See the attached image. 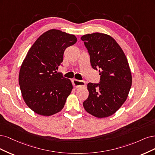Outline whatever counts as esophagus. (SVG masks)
<instances>
[{"instance_id": "esophagus-1", "label": "esophagus", "mask_w": 155, "mask_h": 155, "mask_svg": "<svg viewBox=\"0 0 155 155\" xmlns=\"http://www.w3.org/2000/svg\"><path fill=\"white\" fill-rule=\"evenodd\" d=\"M72 83L74 87L75 88H81L86 86V82L82 81H78L77 79H73L72 81Z\"/></svg>"}]
</instances>
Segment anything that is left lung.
<instances>
[{
	"mask_svg": "<svg viewBox=\"0 0 155 155\" xmlns=\"http://www.w3.org/2000/svg\"><path fill=\"white\" fill-rule=\"evenodd\" d=\"M81 40L90 55L94 69H98L100 84L89 83V97L83 103L88 113L97 118L116 113L126 101L132 84V75L122 49L109 35L94 33Z\"/></svg>",
	"mask_w": 155,
	"mask_h": 155,
	"instance_id": "obj_1",
	"label": "left lung"
}]
</instances>
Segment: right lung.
Masks as SVG:
<instances>
[{
  "mask_svg": "<svg viewBox=\"0 0 155 155\" xmlns=\"http://www.w3.org/2000/svg\"><path fill=\"white\" fill-rule=\"evenodd\" d=\"M77 41L74 35L52 29L40 36L29 49L19 71L18 84L25 103L35 113L51 116L63 109L73 86L56 71L65 49Z\"/></svg>",
  "mask_w": 155,
  "mask_h": 155,
  "instance_id": "add662e5",
  "label": "right lung"
}]
</instances>
